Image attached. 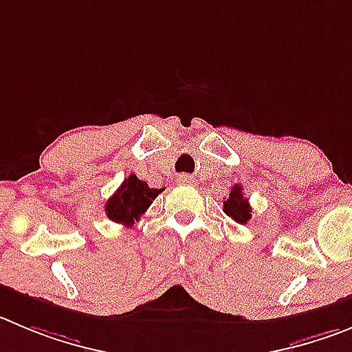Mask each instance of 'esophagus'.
<instances>
[{
  "mask_svg": "<svg viewBox=\"0 0 352 352\" xmlns=\"http://www.w3.org/2000/svg\"><path fill=\"white\" fill-rule=\"evenodd\" d=\"M191 175H186V173H182V175H179L177 177V182H180V184H187V182H191Z\"/></svg>",
  "mask_w": 352,
  "mask_h": 352,
  "instance_id": "34e87169",
  "label": "esophagus"
}]
</instances>
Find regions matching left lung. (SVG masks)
Returning a JSON list of instances; mask_svg holds the SVG:
<instances>
[{"label": "left lung", "instance_id": "obj_1", "mask_svg": "<svg viewBox=\"0 0 352 352\" xmlns=\"http://www.w3.org/2000/svg\"><path fill=\"white\" fill-rule=\"evenodd\" d=\"M224 212L226 215L231 217L232 221L238 222V224H246V222L250 221V203L243 196L239 184H234L231 187V192H229L228 198H224Z\"/></svg>", "mask_w": 352, "mask_h": 352}]
</instances>
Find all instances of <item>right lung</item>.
Returning a JSON list of instances; mask_svg holds the SVG:
<instances>
[{
	"instance_id": "add662e5",
	"label": "right lung",
	"mask_w": 352,
	"mask_h": 352,
	"mask_svg": "<svg viewBox=\"0 0 352 352\" xmlns=\"http://www.w3.org/2000/svg\"><path fill=\"white\" fill-rule=\"evenodd\" d=\"M161 191L163 189L149 187V184L137 179V175H130L123 180L120 189L107 199V217L118 224L131 226L135 221H139L142 213H146L153 199H156Z\"/></svg>"
}]
</instances>
